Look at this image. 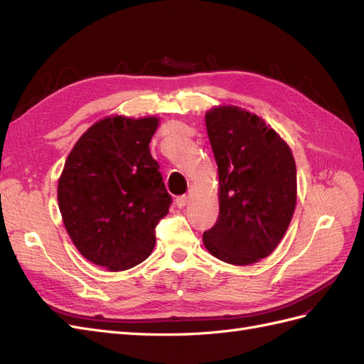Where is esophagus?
Returning <instances> with one entry per match:
<instances>
[{
    "instance_id": "1",
    "label": "esophagus",
    "mask_w": 364,
    "mask_h": 364,
    "mask_svg": "<svg viewBox=\"0 0 364 364\" xmlns=\"http://www.w3.org/2000/svg\"><path fill=\"white\" fill-rule=\"evenodd\" d=\"M175 204H176V207H180V209H183V207H184L186 204H188V196H186V195H180V196H176Z\"/></svg>"
}]
</instances>
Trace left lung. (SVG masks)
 Instances as JSON below:
<instances>
[{
  "label": "left lung",
  "mask_w": 364,
  "mask_h": 364,
  "mask_svg": "<svg viewBox=\"0 0 364 364\" xmlns=\"http://www.w3.org/2000/svg\"><path fill=\"white\" fill-rule=\"evenodd\" d=\"M205 128L220 175V216L203 233L215 257L248 265L282 241L296 207V163L288 144L255 114L218 107Z\"/></svg>",
  "instance_id": "obj_1"
}]
</instances>
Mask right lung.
Listing matches in <instances>:
<instances>
[{"mask_svg":"<svg viewBox=\"0 0 364 364\" xmlns=\"http://www.w3.org/2000/svg\"><path fill=\"white\" fill-rule=\"evenodd\" d=\"M159 119L107 117L71 149L58 184L64 225L90 262L123 272L146 259L155 227L168 215L164 188L149 141Z\"/></svg>","mask_w":364,"mask_h":364,"instance_id":"obj_1","label":"right lung"}]
</instances>
